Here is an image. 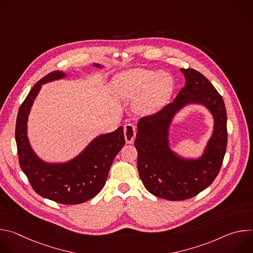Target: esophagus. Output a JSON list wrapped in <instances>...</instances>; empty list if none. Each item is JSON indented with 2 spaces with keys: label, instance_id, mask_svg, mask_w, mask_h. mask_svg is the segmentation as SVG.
I'll list each match as a JSON object with an SVG mask.
<instances>
[{
  "label": "esophagus",
  "instance_id": "34e87169",
  "mask_svg": "<svg viewBox=\"0 0 253 253\" xmlns=\"http://www.w3.org/2000/svg\"><path fill=\"white\" fill-rule=\"evenodd\" d=\"M124 136L127 144H132L136 137V127L132 124L124 125Z\"/></svg>",
  "mask_w": 253,
  "mask_h": 253
}]
</instances>
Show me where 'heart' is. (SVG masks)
<instances>
[{"label": "heart", "instance_id": "1", "mask_svg": "<svg viewBox=\"0 0 253 253\" xmlns=\"http://www.w3.org/2000/svg\"><path fill=\"white\" fill-rule=\"evenodd\" d=\"M115 99H134L135 110L142 115H152L167 103L172 90V77L165 72L136 68L115 76L110 85Z\"/></svg>", "mask_w": 253, "mask_h": 253}]
</instances>
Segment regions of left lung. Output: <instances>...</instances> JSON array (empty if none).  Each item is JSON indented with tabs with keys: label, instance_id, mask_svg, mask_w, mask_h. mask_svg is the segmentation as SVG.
<instances>
[{
	"label": "left lung",
	"instance_id": "8db88e82",
	"mask_svg": "<svg viewBox=\"0 0 253 253\" xmlns=\"http://www.w3.org/2000/svg\"><path fill=\"white\" fill-rule=\"evenodd\" d=\"M180 71L185 86L162 110L139 120L135 139L137 167L144 186L151 194L171 201L192 198L207 188L220 170L227 145V115L222 97L198 71ZM190 103L207 107L214 120L205 151L195 160L180 157L170 149L169 141L171 120Z\"/></svg>",
	"mask_w": 253,
	"mask_h": 253
}]
</instances>
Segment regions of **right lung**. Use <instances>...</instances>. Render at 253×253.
Masks as SVG:
<instances>
[{"instance_id": "1", "label": "right lung", "mask_w": 253, "mask_h": 253, "mask_svg": "<svg viewBox=\"0 0 253 253\" xmlns=\"http://www.w3.org/2000/svg\"><path fill=\"white\" fill-rule=\"evenodd\" d=\"M94 67L103 66L94 63ZM67 77L54 71L35 84L21 105L16 122V143L20 166L33 189L42 197L61 204H80L95 197L105 185L114 158L125 144L123 127L94 138L76 157L50 163L33 150L28 138V117L42 85Z\"/></svg>"}]
</instances>
